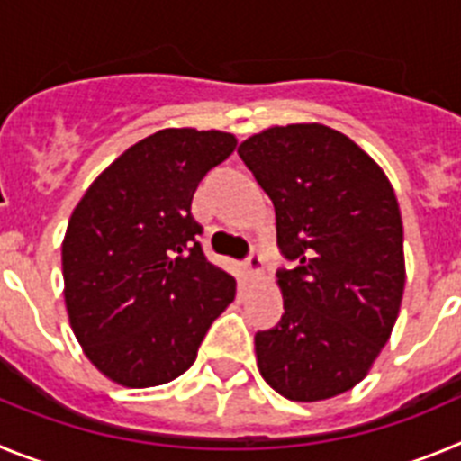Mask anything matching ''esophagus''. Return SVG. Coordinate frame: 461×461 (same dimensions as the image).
Listing matches in <instances>:
<instances>
[{
  "label": "esophagus",
  "instance_id": "34e87169",
  "mask_svg": "<svg viewBox=\"0 0 461 461\" xmlns=\"http://www.w3.org/2000/svg\"><path fill=\"white\" fill-rule=\"evenodd\" d=\"M244 267H247V275H249L251 279H263V256H260V251H251V256L247 258Z\"/></svg>",
  "mask_w": 461,
  "mask_h": 461
}]
</instances>
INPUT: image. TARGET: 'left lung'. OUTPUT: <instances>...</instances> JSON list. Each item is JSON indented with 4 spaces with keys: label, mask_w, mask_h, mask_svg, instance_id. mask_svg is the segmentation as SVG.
<instances>
[{
    "label": "left lung",
    "mask_w": 461,
    "mask_h": 461,
    "mask_svg": "<svg viewBox=\"0 0 461 461\" xmlns=\"http://www.w3.org/2000/svg\"><path fill=\"white\" fill-rule=\"evenodd\" d=\"M276 214L295 270L276 275L279 325L256 335V362L291 402H323L367 376L397 323L404 226L388 175L325 124L270 126L238 148Z\"/></svg>",
    "instance_id": "obj_1"
}]
</instances>
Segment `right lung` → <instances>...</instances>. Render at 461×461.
I'll list each match as a JSON object with an SVG mask.
<instances>
[{
	"label": "right lung",
	"mask_w": 461,
	"mask_h": 461,
	"mask_svg": "<svg viewBox=\"0 0 461 461\" xmlns=\"http://www.w3.org/2000/svg\"><path fill=\"white\" fill-rule=\"evenodd\" d=\"M233 133L191 126L142 138L89 185L62 242L64 304L83 353L124 388L194 365L238 281L205 258L195 186L233 154Z\"/></svg>",
	"instance_id": "obj_1"
}]
</instances>
